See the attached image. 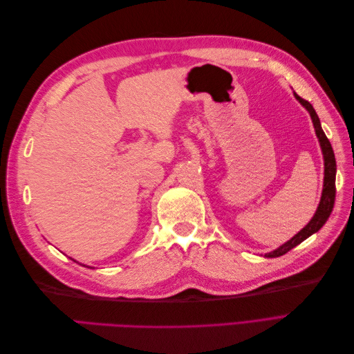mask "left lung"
I'll return each instance as SVG.
<instances>
[{
    "label": "left lung",
    "mask_w": 354,
    "mask_h": 354,
    "mask_svg": "<svg viewBox=\"0 0 354 354\" xmlns=\"http://www.w3.org/2000/svg\"><path fill=\"white\" fill-rule=\"evenodd\" d=\"M295 97L308 111L310 116H312L315 130H316L317 138H319V142H320V147H322L324 159H325L324 192H322V199H320V203H319L315 217L310 220V223L307 224V226L303 230H299L291 241H288L286 243H283L281 248H277V250H274V251H272L269 254H266L267 259H274V257H281V255L286 254L288 251H291L294 246H297L298 243H301L308 236H312L313 233H316L326 223V220L329 218L330 212H332V208H334V203H335V173H337V164H335L334 151H332V146H330V143L328 140V137L325 136L322 127H320L319 116H317L316 111L313 109V106L310 104L307 100L299 97L298 94H295Z\"/></svg>",
    "instance_id": "8db88e82"
}]
</instances>
